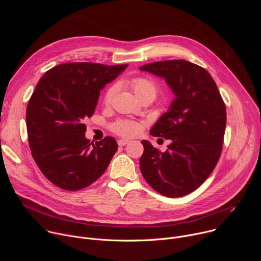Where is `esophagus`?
<instances>
[{
	"instance_id": "34e87169",
	"label": "esophagus",
	"mask_w": 261,
	"mask_h": 261,
	"mask_svg": "<svg viewBox=\"0 0 261 261\" xmlns=\"http://www.w3.org/2000/svg\"><path fill=\"white\" fill-rule=\"evenodd\" d=\"M129 143V140H127V139H119L118 140V144L120 145V146H124V145H126V144H128Z\"/></svg>"
}]
</instances>
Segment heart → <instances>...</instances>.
<instances>
[{
	"label": "heart",
	"instance_id": "1",
	"mask_svg": "<svg viewBox=\"0 0 261 261\" xmlns=\"http://www.w3.org/2000/svg\"><path fill=\"white\" fill-rule=\"evenodd\" d=\"M130 87L140 100L143 98H151L152 100H154L158 93L157 84L153 80L145 76L133 77L130 81ZM117 89L118 87L116 85H113L106 90L103 97L104 104L108 105L111 103L117 93ZM110 130L118 135L131 137L139 132L140 124L132 120H118L110 125Z\"/></svg>",
	"mask_w": 261,
	"mask_h": 261
}]
</instances>
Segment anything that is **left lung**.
<instances>
[{
	"instance_id": "obj_1",
	"label": "left lung",
	"mask_w": 261,
	"mask_h": 261,
	"mask_svg": "<svg viewBox=\"0 0 261 261\" xmlns=\"http://www.w3.org/2000/svg\"><path fill=\"white\" fill-rule=\"evenodd\" d=\"M139 69L164 77L176 97L150 131L170 144L162 153L142 140L140 171L158 193L185 196L204 182L220 159L226 126L225 103L210 73L191 62L168 60Z\"/></svg>"
}]
</instances>
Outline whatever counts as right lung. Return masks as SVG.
Segmentation results:
<instances>
[{
    "instance_id": "right-lung-1",
    "label": "right lung",
    "mask_w": 261,
    "mask_h": 261,
    "mask_svg": "<svg viewBox=\"0 0 261 261\" xmlns=\"http://www.w3.org/2000/svg\"><path fill=\"white\" fill-rule=\"evenodd\" d=\"M73 62L45 72L27 107V130L32 156L57 187L79 191L97 180L118 151L106 136L96 143L85 137V121L94 115L100 90L127 68Z\"/></svg>"
}]
</instances>
